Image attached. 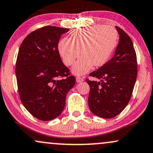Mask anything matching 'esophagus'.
Returning <instances> with one entry per match:
<instances>
[{
  "label": "esophagus",
  "instance_id": "esophagus-1",
  "mask_svg": "<svg viewBox=\"0 0 153 153\" xmlns=\"http://www.w3.org/2000/svg\"><path fill=\"white\" fill-rule=\"evenodd\" d=\"M76 81L78 82H81L82 81H84V78H80V77H77Z\"/></svg>",
  "mask_w": 153,
  "mask_h": 153
}]
</instances>
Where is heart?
I'll return each mask as SVG.
<instances>
[{
    "instance_id": "obj_1",
    "label": "heart",
    "mask_w": 153,
    "mask_h": 153,
    "mask_svg": "<svg viewBox=\"0 0 153 153\" xmlns=\"http://www.w3.org/2000/svg\"><path fill=\"white\" fill-rule=\"evenodd\" d=\"M117 30L111 26L92 25L72 30L71 38H65L58 44V51L66 65H72L76 75L88 73L93 66L100 67L106 63L117 43ZM81 53H80L79 52Z\"/></svg>"
}]
</instances>
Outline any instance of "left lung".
Masks as SVG:
<instances>
[{"label":"left lung","instance_id":"obj_1","mask_svg":"<svg viewBox=\"0 0 153 153\" xmlns=\"http://www.w3.org/2000/svg\"><path fill=\"white\" fill-rule=\"evenodd\" d=\"M115 55L90 76L99 81L86 79L90 86L88 105L91 111L102 118H112L125 109L131 98L137 74V56L132 40L120 27Z\"/></svg>","mask_w":153,"mask_h":153}]
</instances>
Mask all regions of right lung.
<instances>
[{"mask_svg": "<svg viewBox=\"0 0 153 153\" xmlns=\"http://www.w3.org/2000/svg\"><path fill=\"white\" fill-rule=\"evenodd\" d=\"M68 30L40 27L25 37L18 51L16 75L20 98L27 111L40 120H51L61 114L66 95L75 83L58 48L61 35Z\"/></svg>", "mask_w": 153, "mask_h": 153, "instance_id": "add662e5", "label": "right lung"}]
</instances>
